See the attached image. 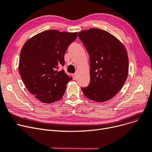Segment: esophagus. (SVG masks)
<instances>
[{
    "label": "esophagus",
    "instance_id": "esophagus-1",
    "mask_svg": "<svg viewBox=\"0 0 152 152\" xmlns=\"http://www.w3.org/2000/svg\"><path fill=\"white\" fill-rule=\"evenodd\" d=\"M72 77H73V80H77V75L76 73L75 74H72Z\"/></svg>",
    "mask_w": 152,
    "mask_h": 152
}]
</instances>
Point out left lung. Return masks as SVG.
Segmentation results:
<instances>
[{
    "instance_id": "obj_1",
    "label": "left lung",
    "mask_w": 152,
    "mask_h": 152,
    "mask_svg": "<svg viewBox=\"0 0 152 152\" xmlns=\"http://www.w3.org/2000/svg\"><path fill=\"white\" fill-rule=\"evenodd\" d=\"M90 59V83L81 88L85 96L96 102L113 98L128 76L129 60L124 45L109 32L91 28L78 33Z\"/></svg>"
}]
</instances>
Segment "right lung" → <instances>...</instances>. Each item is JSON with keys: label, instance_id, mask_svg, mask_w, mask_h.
<instances>
[{"label": "right lung", "instance_id": "obj_1", "mask_svg": "<svg viewBox=\"0 0 152 152\" xmlns=\"http://www.w3.org/2000/svg\"><path fill=\"white\" fill-rule=\"evenodd\" d=\"M77 33L45 31L33 37L22 48L19 72L30 93L44 103L61 99L72 80L63 69L64 56Z\"/></svg>", "mask_w": 152, "mask_h": 152}]
</instances>
